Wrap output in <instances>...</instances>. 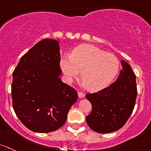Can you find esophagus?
<instances>
[{
    "instance_id": "esophagus-1",
    "label": "esophagus",
    "mask_w": 151,
    "mask_h": 151,
    "mask_svg": "<svg viewBox=\"0 0 151 151\" xmlns=\"http://www.w3.org/2000/svg\"><path fill=\"white\" fill-rule=\"evenodd\" d=\"M78 95L79 98H83V97H84L85 94L84 93L81 92V91H78Z\"/></svg>"
}]
</instances>
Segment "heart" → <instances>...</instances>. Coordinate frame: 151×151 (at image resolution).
<instances>
[{
	"label": "heart",
	"instance_id": "heart-1",
	"mask_svg": "<svg viewBox=\"0 0 151 151\" xmlns=\"http://www.w3.org/2000/svg\"><path fill=\"white\" fill-rule=\"evenodd\" d=\"M60 68L68 82L77 78L81 70L82 84L91 91L108 86L118 74L120 63L113 54L91 44L75 48L70 56H63Z\"/></svg>",
	"mask_w": 151,
	"mask_h": 151
}]
</instances>
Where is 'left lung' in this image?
Segmentation results:
<instances>
[{"label":"left lung","mask_w":151,"mask_h":151,"mask_svg":"<svg viewBox=\"0 0 151 151\" xmlns=\"http://www.w3.org/2000/svg\"><path fill=\"white\" fill-rule=\"evenodd\" d=\"M122 70L109 86L87 94L92 110L86 116L88 127L98 133H110L121 129L131 116L136 102V76L130 65L122 60Z\"/></svg>","instance_id":"8db88e82"}]
</instances>
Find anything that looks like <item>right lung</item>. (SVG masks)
<instances>
[{
	"label": "right lung",
	"mask_w": 151,
	"mask_h": 151,
	"mask_svg": "<svg viewBox=\"0 0 151 151\" xmlns=\"http://www.w3.org/2000/svg\"><path fill=\"white\" fill-rule=\"evenodd\" d=\"M59 42L46 38L22 56L13 72V108L21 122L35 132L48 133L63 127L77 101L73 87L60 78Z\"/></svg>",
	"instance_id": "right-lung-1"
}]
</instances>
